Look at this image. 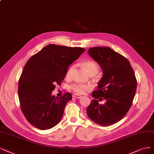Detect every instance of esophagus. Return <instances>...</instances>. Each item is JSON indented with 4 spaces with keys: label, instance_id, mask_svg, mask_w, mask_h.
Returning a JSON list of instances; mask_svg holds the SVG:
<instances>
[{
    "label": "esophagus",
    "instance_id": "34e87169",
    "mask_svg": "<svg viewBox=\"0 0 154 154\" xmlns=\"http://www.w3.org/2000/svg\"><path fill=\"white\" fill-rule=\"evenodd\" d=\"M72 97L73 98H81V96L79 95V94H73L72 95Z\"/></svg>",
    "mask_w": 154,
    "mask_h": 154
}]
</instances>
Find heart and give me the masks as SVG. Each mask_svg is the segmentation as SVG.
I'll return each mask as SVG.
<instances>
[{
	"label": "heart",
	"mask_w": 154,
	"mask_h": 154,
	"mask_svg": "<svg viewBox=\"0 0 154 154\" xmlns=\"http://www.w3.org/2000/svg\"><path fill=\"white\" fill-rule=\"evenodd\" d=\"M82 65L89 75H95L96 74L98 73V72L99 71L98 65L93 61L89 60V61H84L82 63ZM73 69V66L68 68V70L66 74V77L67 78L70 77ZM70 88L75 93L84 94L86 91L91 90L93 88H92V86H91L90 84H74L72 85Z\"/></svg>",
	"instance_id": "obj_1"
}]
</instances>
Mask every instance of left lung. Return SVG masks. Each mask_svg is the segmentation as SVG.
Returning a JSON list of instances; mask_svg holds the SVG:
<instances>
[{"label":"left lung","mask_w":154,"mask_h":154,"mask_svg":"<svg viewBox=\"0 0 154 154\" xmlns=\"http://www.w3.org/2000/svg\"><path fill=\"white\" fill-rule=\"evenodd\" d=\"M88 53L101 66L103 75L93 92L88 117L102 126L115 124L126 115L136 94L137 81L128 59L109 47L91 48ZM106 102L99 104L97 100Z\"/></svg>","instance_id":"8db88e82"}]
</instances>
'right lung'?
Here are the masks:
<instances>
[{
    "label": "right lung",
    "instance_id": "1",
    "mask_svg": "<svg viewBox=\"0 0 154 154\" xmlns=\"http://www.w3.org/2000/svg\"><path fill=\"white\" fill-rule=\"evenodd\" d=\"M84 51L82 48L49 44L28 60L19 80L18 97L21 111L32 126L46 130L60 122L72 96L66 93L58 98L52 91Z\"/></svg>",
    "mask_w": 154,
    "mask_h": 154
}]
</instances>
